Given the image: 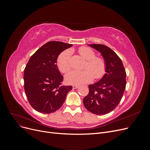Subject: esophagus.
I'll use <instances>...</instances> for the list:
<instances>
[{"mask_svg": "<svg viewBox=\"0 0 150 150\" xmlns=\"http://www.w3.org/2000/svg\"><path fill=\"white\" fill-rule=\"evenodd\" d=\"M79 87V86H78V85H74L73 86H72V89H78Z\"/></svg>", "mask_w": 150, "mask_h": 150, "instance_id": "34e87169", "label": "esophagus"}]
</instances>
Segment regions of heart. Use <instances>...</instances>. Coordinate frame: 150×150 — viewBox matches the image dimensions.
Returning a JSON list of instances; mask_svg holds the SVG:
<instances>
[{"label":"heart","instance_id":"1","mask_svg":"<svg viewBox=\"0 0 150 150\" xmlns=\"http://www.w3.org/2000/svg\"><path fill=\"white\" fill-rule=\"evenodd\" d=\"M79 52L81 56L88 60V64L84 67L86 69L69 72L65 77L66 82L70 84L79 85L91 82L93 78L96 79L101 78L106 70V64L103 59L95 57L94 52L89 47H81ZM71 51L66 50L58 57L57 67L63 73H66L71 69Z\"/></svg>","mask_w":150,"mask_h":150}]
</instances>
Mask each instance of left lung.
Returning a JSON list of instances; mask_svg holds the SVG:
<instances>
[{
	"instance_id": "left-lung-1",
	"label": "left lung",
	"mask_w": 150,
	"mask_h": 150,
	"mask_svg": "<svg viewBox=\"0 0 150 150\" xmlns=\"http://www.w3.org/2000/svg\"><path fill=\"white\" fill-rule=\"evenodd\" d=\"M100 52L106 64L105 74L93 84L83 99L85 108L93 114L104 115L118 105L126 88V71L121 59L111 49L103 44H88Z\"/></svg>"
}]
</instances>
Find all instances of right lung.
I'll list each match as a JSON object with an SVG mask.
<instances>
[{"instance_id":"right-lung-1","label":"right lung","mask_w":150,"mask_h":150,"mask_svg":"<svg viewBox=\"0 0 150 150\" xmlns=\"http://www.w3.org/2000/svg\"><path fill=\"white\" fill-rule=\"evenodd\" d=\"M72 44L50 41L32 56L24 69V90L35 110L49 114L56 111L64 103L71 86H61L63 76L57 67L59 55Z\"/></svg>"}]
</instances>
